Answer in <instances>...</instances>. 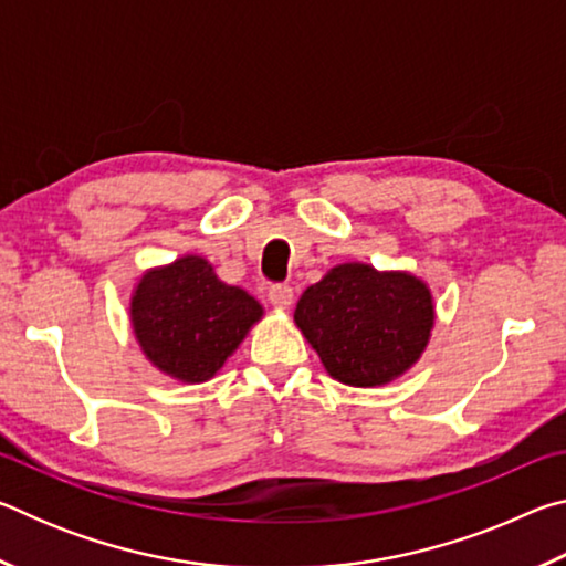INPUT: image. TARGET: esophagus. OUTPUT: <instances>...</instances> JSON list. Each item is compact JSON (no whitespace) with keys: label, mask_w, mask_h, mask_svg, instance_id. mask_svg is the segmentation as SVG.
I'll list each match as a JSON object with an SVG mask.
<instances>
[{"label":"esophagus","mask_w":566,"mask_h":566,"mask_svg":"<svg viewBox=\"0 0 566 566\" xmlns=\"http://www.w3.org/2000/svg\"><path fill=\"white\" fill-rule=\"evenodd\" d=\"M270 302L276 306V310H290L294 302V292L290 284H272L270 286Z\"/></svg>","instance_id":"1"}]
</instances>
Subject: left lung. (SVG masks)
<instances>
[{
  "label": "left lung",
  "mask_w": 566,
  "mask_h": 566,
  "mask_svg": "<svg viewBox=\"0 0 566 566\" xmlns=\"http://www.w3.org/2000/svg\"><path fill=\"white\" fill-rule=\"evenodd\" d=\"M294 322L334 379L379 387L421 357L434 327V304L417 276L352 262L306 286Z\"/></svg>",
  "instance_id": "1"
}]
</instances>
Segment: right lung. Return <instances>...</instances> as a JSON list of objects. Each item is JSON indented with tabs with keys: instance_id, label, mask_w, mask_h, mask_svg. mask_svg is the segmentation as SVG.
Here are the masks:
<instances>
[{
	"instance_id": "right-lung-1",
	"label": "right lung",
	"mask_w": 566,
	"mask_h": 566,
	"mask_svg": "<svg viewBox=\"0 0 566 566\" xmlns=\"http://www.w3.org/2000/svg\"><path fill=\"white\" fill-rule=\"evenodd\" d=\"M132 327L147 359L187 385L212 379L262 317V304L217 280L202 256H181L142 276Z\"/></svg>"
}]
</instances>
